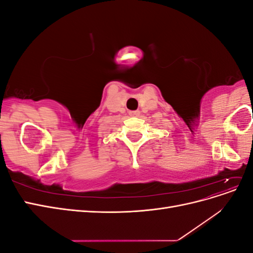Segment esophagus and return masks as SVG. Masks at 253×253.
Listing matches in <instances>:
<instances>
[{"instance_id":"esophagus-1","label":"esophagus","mask_w":253,"mask_h":253,"mask_svg":"<svg viewBox=\"0 0 253 253\" xmlns=\"http://www.w3.org/2000/svg\"><path fill=\"white\" fill-rule=\"evenodd\" d=\"M128 115H129V116H132V117H138L140 115V112L139 111H129Z\"/></svg>"}]
</instances>
